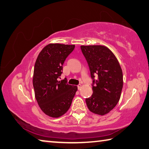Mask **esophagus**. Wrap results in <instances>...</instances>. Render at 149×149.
I'll list each match as a JSON object with an SVG mask.
<instances>
[{
	"label": "esophagus",
	"mask_w": 149,
	"mask_h": 149,
	"mask_svg": "<svg viewBox=\"0 0 149 149\" xmlns=\"http://www.w3.org/2000/svg\"><path fill=\"white\" fill-rule=\"evenodd\" d=\"M77 87H78V90H80V89H81V88H82V85L81 84H79V85L77 86Z\"/></svg>",
	"instance_id": "1"
}]
</instances>
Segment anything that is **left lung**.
Listing matches in <instances>:
<instances>
[{
  "mask_svg": "<svg viewBox=\"0 0 149 149\" xmlns=\"http://www.w3.org/2000/svg\"><path fill=\"white\" fill-rule=\"evenodd\" d=\"M81 50L90 68L93 79V93L86 99L92 113L103 116L115 107L123 87V74L114 54L101 45L81 46ZM97 75V80L94 79Z\"/></svg>",
  "mask_w": 149,
  "mask_h": 149,
  "instance_id": "8db88e82",
  "label": "left lung"
}]
</instances>
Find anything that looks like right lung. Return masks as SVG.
Listing matches in <instances>:
<instances>
[{"label": "right lung", "instance_id": "right-lung-1", "mask_svg": "<svg viewBox=\"0 0 149 149\" xmlns=\"http://www.w3.org/2000/svg\"><path fill=\"white\" fill-rule=\"evenodd\" d=\"M74 45L49 44L42 49L36 60L33 84L36 101L44 113L52 118L63 115L71 105L77 86L67 79L58 80L63 65Z\"/></svg>", "mask_w": 149, "mask_h": 149}]
</instances>
